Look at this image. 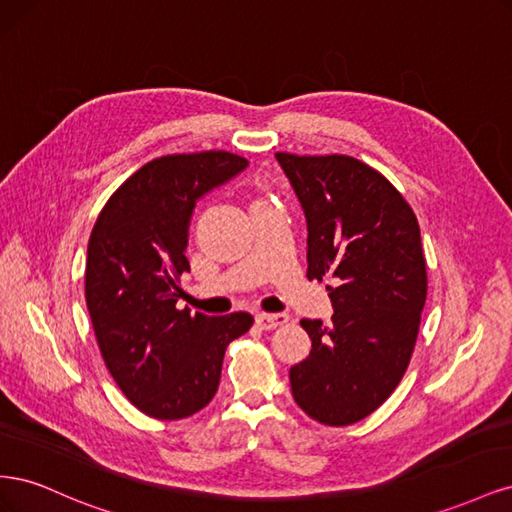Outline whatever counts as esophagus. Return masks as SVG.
Here are the masks:
<instances>
[{"mask_svg":"<svg viewBox=\"0 0 512 512\" xmlns=\"http://www.w3.org/2000/svg\"><path fill=\"white\" fill-rule=\"evenodd\" d=\"M286 322H288L286 314H258L256 316V324H258L260 329H265V331L282 327V324H286Z\"/></svg>","mask_w":512,"mask_h":512,"instance_id":"obj_1","label":"esophagus"}]
</instances>
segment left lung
I'll list each match as a JSON object with an SVG mask.
<instances>
[{"label":"left lung","mask_w":512,"mask_h":512,"mask_svg":"<svg viewBox=\"0 0 512 512\" xmlns=\"http://www.w3.org/2000/svg\"><path fill=\"white\" fill-rule=\"evenodd\" d=\"M307 220V280L327 286L331 327L301 320L312 352L290 369L314 421L344 427L378 410L410 365L427 299L416 215L376 168L350 156L277 151Z\"/></svg>","instance_id":"8db88e82"}]
</instances>
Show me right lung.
Here are the masks:
<instances>
[{"instance_id":"1","label":"right lung","mask_w":512,"mask_h":512,"mask_svg":"<svg viewBox=\"0 0 512 512\" xmlns=\"http://www.w3.org/2000/svg\"><path fill=\"white\" fill-rule=\"evenodd\" d=\"M247 166L209 149L147 162L106 200L91 230L85 299L106 369L134 408L158 421L203 410L218 391L224 352L252 329L247 312L177 309L196 200Z\"/></svg>"}]
</instances>
